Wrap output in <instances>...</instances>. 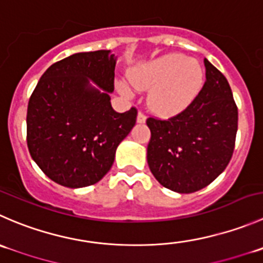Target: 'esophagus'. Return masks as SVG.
Instances as JSON below:
<instances>
[{"label":"esophagus","mask_w":263,"mask_h":263,"mask_svg":"<svg viewBox=\"0 0 263 263\" xmlns=\"http://www.w3.org/2000/svg\"><path fill=\"white\" fill-rule=\"evenodd\" d=\"M145 121H146V116H145L142 111H139V113H137V122H139V123H144Z\"/></svg>","instance_id":"esophagus-1"}]
</instances>
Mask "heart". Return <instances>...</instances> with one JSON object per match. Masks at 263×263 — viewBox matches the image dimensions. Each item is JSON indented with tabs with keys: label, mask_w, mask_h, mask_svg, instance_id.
I'll list each match as a JSON object with an SVG mask.
<instances>
[{
	"label": "heart",
	"mask_w": 263,
	"mask_h": 263,
	"mask_svg": "<svg viewBox=\"0 0 263 263\" xmlns=\"http://www.w3.org/2000/svg\"><path fill=\"white\" fill-rule=\"evenodd\" d=\"M132 85L141 91H149L147 104L160 116H171L183 110L198 95L204 81V70L195 59L182 53H168L150 61L129 73ZM118 90L124 96L131 91L123 82Z\"/></svg>",
	"instance_id": "heart-1"
}]
</instances>
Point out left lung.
Here are the masks:
<instances>
[{
	"instance_id": "left-lung-1",
	"label": "left lung",
	"mask_w": 263,
	"mask_h": 263,
	"mask_svg": "<svg viewBox=\"0 0 263 263\" xmlns=\"http://www.w3.org/2000/svg\"><path fill=\"white\" fill-rule=\"evenodd\" d=\"M205 82L181 113L150 117L147 164L158 182L181 194L210 185L228 167L238 131V108L225 76L204 59Z\"/></svg>"
}]
</instances>
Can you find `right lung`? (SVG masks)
I'll return each instance as SVG.
<instances>
[{"instance_id": "1", "label": "right lung", "mask_w": 263, "mask_h": 263, "mask_svg": "<svg viewBox=\"0 0 263 263\" xmlns=\"http://www.w3.org/2000/svg\"><path fill=\"white\" fill-rule=\"evenodd\" d=\"M116 60L110 50L68 56L43 73L30 96L28 149L59 185L77 189L99 182L136 123V108L124 113L111 108ZM90 80L101 88L91 86Z\"/></svg>"}]
</instances>
